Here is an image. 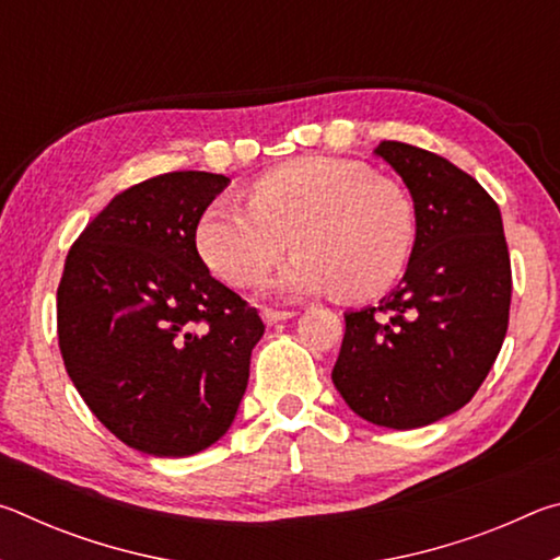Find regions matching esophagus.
<instances>
[{"instance_id": "esophagus-1", "label": "esophagus", "mask_w": 560, "mask_h": 560, "mask_svg": "<svg viewBox=\"0 0 560 560\" xmlns=\"http://www.w3.org/2000/svg\"><path fill=\"white\" fill-rule=\"evenodd\" d=\"M296 316V311H279V308H264L261 311V318L267 320V324H279V320H287Z\"/></svg>"}]
</instances>
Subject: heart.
Segmentation results:
<instances>
[{
    "label": "heart",
    "instance_id": "obj_1",
    "mask_svg": "<svg viewBox=\"0 0 560 560\" xmlns=\"http://www.w3.org/2000/svg\"><path fill=\"white\" fill-rule=\"evenodd\" d=\"M296 246L269 281L279 296L338 289L373 299L402 277L417 240L407 189L355 160L303 155L254 179L249 207L217 200L197 222L207 267L236 287L259 281Z\"/></svg>",
    "mask_w": 560,
    "mask_h": 560
}]
</instances>
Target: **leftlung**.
I'll return each instance as SVG.
<instances>
[{"label":"left lung","mask_w":560,"mask_h":560,"mask_svg":"<svg viewBox=\"0 0 560 560\" xmlns=\"http://www.w3.org/2000/svg\"><path fill=\"white\" fill-rule=\"evenodd\" d=\"M375 155L410 189L417 240L381 306L346 314L330 377L358 417L415 430L457 412L485 383L509 326L511 261L499 205L471 175L397 140Z\"/></svg>","instance_id":"left-lung-1"}]
</instances>
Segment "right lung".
<instances>
[{"label": "right lung", "mask_w": 560, "mask_h": 560, "mask_svg": "<svg viewBox=\"0 0 560 560\" xmlns=\"http://www.w3.org/2000/svg\"><path fill=\"white\" fill-rule=\"evenodd\" d=\"M230 177L185 170L113 197L66 257L56 291L66 373L128 447L189 457L232 428L264 336L257 308L197 252Z\"/></svg>", "instance_id": "add662e5"}]
</instances>
